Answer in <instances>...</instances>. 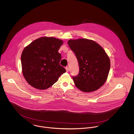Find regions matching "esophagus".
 I'll list each match as a JSON object with an SVG mask.
<instances>
[{
  "mask_svg": "<svg viewBox=\"0 0 134 134\" xmlns=\"http://www.w3.org/2000/svg\"><path fill=\"white\" fill-rule=\"evenodd\" d=\"M65 69H66V71H67V72H68V71H69V68H68V67H66Z\"/></svg>",
  "mask_w": 134,
  "mask_h": 134,
  "instance_id": "esophagus-1",
  "label": "esophagus"
}]
</instances>
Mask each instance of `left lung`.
Returning a JSON list of instances; mask_svg holds the SVG:
<instances>
[{
	"label": "left lung",
	"instance_id": "1",
	"mask_svg": "<svg viewBox=\"0 0 134 134\" xmlns=\"http://www.w3.org/2000/svg\"><path fill=\"white\" fill-rule=\"evenodd\" d=\"M67 43L79 63V74L73 77L75 86L85 92L99 89L106 82L110 69V59L105 51L95 41L87 38L71 39Z\"/></svg>",
	"mask_w": 134,
	"mask_h": 134
}]
</instances>
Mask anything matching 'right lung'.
<instances>
[{"label": "right lung", "instance_id": "right-lung-1", "mask_svg": "<svg viewBox=\"0 0 134 134\" xmlns=\"http://www.w3.org/2000/svg\"><path fill=\"white\" fill-rule=\"evenodd\" d=\"M63 41L54 37L37 38L26 47L21 55L23 76L33 87L46 89L56 83L66 69L60 65L58 52Z\"/></svg>", "mask_w": 134, "mask_h": 134}]
</instances>
